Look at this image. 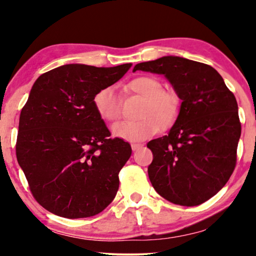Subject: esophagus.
<instances>
[{
  "label": "esophagus",
  "mask_w": 256,
  "mask_h": 256,
  "mask_svg": "<svg viewBox=\"0 0 256 256\" xmlns=\"http://www.w3.org/2000/svg\"><path fill=\"white\" fill-rule=\"evenodd\" d=\"M142 146H143L142 143H132V152H136V150L141 149Z\"/></svg>",
  "instance_id": "obj_1"
}]
</instances>
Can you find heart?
I'll use <instances>...</instances> for the list:
<instances>
[{
	"instance_id": "heart-1",
	"label": "heart",
	"mask_w": 256,
	"mask_h": 256,
	"mask_svg": "<svg viewBox=\"0 0 256 256\" xmlns=\"http://www.w3.org/2000/svg\"><path fill=\"white\" fill-rule=\"evenodd\" d=\"M128 90L144 99L140 112L141 120L121 121L112 127L113 135L129 142H138L152 138L162 129H168L177 120L180 110V99L174 90H163L158 78L141 76L128 84ZM94 107L104 120L116 121L121 116V99L113 87H104L96 92Z\"/></svg>"
}]
</instances>
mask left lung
<instances>
[{"label": "left lung", "instance_id": "obj_1", "mask_svg": "<svg viewBox=\"0 0 256 256\" xmlns=\"http://www.w3.org/2000/svg\"><path fill=\"white\" fill-rule=\"evenodd\" d=\"M163 74L182 100L168 135L146 146L154 160L149 180L174 204L197 206L225 186L236 163L241 124L234 94L212 66L166 56L132 71Z\"/></svg>", "mask_w": 256, "mask_h": 256}]
</instances>
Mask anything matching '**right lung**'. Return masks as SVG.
<instances>
[{
    "label": "right lung",
    "instance_id": "obj_1",
    "mask_svg": "<svg viewBox=\"0 0 256 256\" xmlns=\"http://www.w3.org/2000/svg\"><path fill=\"white\" fill-rule=\"evenodd\" d=\"M130 68L68 64L34 82L20 115L16 156L31 194L48 212L87 218L115 198L132 146L110 138L93 99Z\"/></svg>",
    "mask_w": 256,
    "mask_h": 256
}]
</instances>
